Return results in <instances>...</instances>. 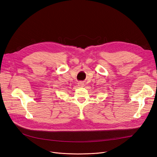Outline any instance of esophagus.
I'll return each instance as SVG.
<instances>
[{
	"label": "esophagus",
	"instance_id": "34e87169",
	"mask_svg": "<svg viewBox=\"0 0 157 157\" xmlns=\"http://www.w3.org/2000/svg\"><path fill=\"white\" fill-rule=\"evenodd\" d=\"M78 85L79 86H80V87H82L84 85V83L83 82H82V81H79L78 82Z\"/></svg>",
	"mask_w": 157,
	"mask_h": 157
}]
</instances>
